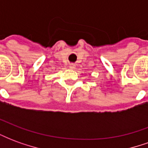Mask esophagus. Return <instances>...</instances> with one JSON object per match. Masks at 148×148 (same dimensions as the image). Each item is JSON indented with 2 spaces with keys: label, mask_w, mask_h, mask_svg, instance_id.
Returning a JSON list of instances; mask_svg holds the SVG:
<instances>
[{
  "label": "esophagus",
  "mask_w": 148,
  "mask_h": 148,
  "mask_svg": "<svg viewBox=\"0 0 148 148\" xmlns=\"http://www.w3.org/2000/svg\"><path fill=\"white\" fill-rule=\"evenodd\" d=\"M69 67L71 68V69H74V68L76 67V66L74 64H70V66H69Z\"/></svg>",
  "instance_id": "34e87169"
}]
</instances>
